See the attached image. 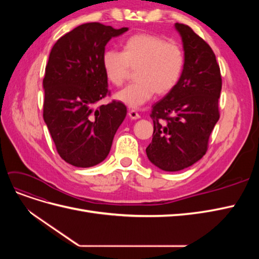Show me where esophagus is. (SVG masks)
Segmentation results:
<instances>
[{"label":"esophagus","mask_w":259,"mask_h":259,"mask_svg":"<svg viewBox=\"0 0 259 259\" xmlns=\"http://www.w3.org/2000/svg\"><path fill=\"white\" fill-rule=\"evenodd\" d=\"M128 116H130V119H132V120H138L140 117L138 112L135 111V110H130L128 111Z\"/></svg>","instance_id":"obj_1"}]
</instances>
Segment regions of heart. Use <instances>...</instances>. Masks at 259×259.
Wrapping results in <instances>:
<instances>
[{"instance_id": "obj_1", "label": "heart", "mask_w": 259, "mask_h": 259, "mask_svg": "<svg viewBox=\"0 0 259 259\" xmlns=\"http://www.w3.org/2000/svg\"><path fill=\"white\" fill-rule=\"evenodd\" d=\"M107 80L121 86L135 70L133 83L115 94L114 98L130 108H139L156 95H166L180 80L185 67V54L174 42L150 33L130 36L122 52L107 51L101 59Z\"/></svg>"}]
</instances>
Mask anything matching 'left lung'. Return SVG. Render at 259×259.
<instances>
[{"instance_id": "obj_1", "label": "left lung", "mask_w": 259, "mask_h": 259, "mask_svg": "<svg viewBox=\"0 0 259 259\" xmlns=\"http://www.w3.org/2000/svg\"><path fill=\"white\" fill-rule=\"evenodd\" d=\"M182 36L185 67L177 85L152 106V142L149 161L166 171L191 166L207 151L208 138L219 120L221 69L210 46L184 23H175Z\"/></svg>"}]
</instances>
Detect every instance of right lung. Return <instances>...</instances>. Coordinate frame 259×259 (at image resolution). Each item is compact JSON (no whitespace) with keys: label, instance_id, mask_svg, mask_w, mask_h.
Listing matches in <instances>:
<instances>
[{"label":"right lung","instance_id":"right-lung-1","mask_svg":"<svg viewBox=\"0 0 259 259\" xmlns=\"http://www.w3.org/2000/svg\"><path fill=\"white\" fill-rule=\"evenodd\" d=\"M127 30L84 23L61 36L51 51L43 79V117L58 154L73 166L103 162L126 116L121 101L96 107L109 94L101 65L105 46Z\"/></svg>","mask_w":259,"mask_h":259}]
</instances>
